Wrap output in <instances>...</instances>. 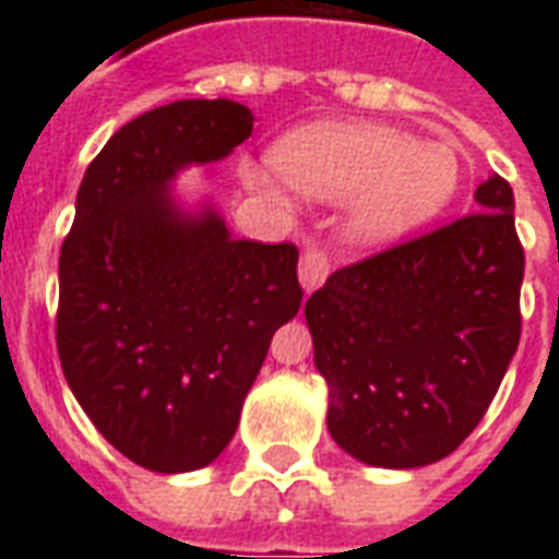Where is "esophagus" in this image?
<instances>
[{
	"label": "esophagus",
	"mask_w": 559,
	"mask_h": 559,
	"mask_svg": "<svg viewBox=\"0 0 559 559\" xmlns=\"http://www.w3.org/2000/svg\"><path fill=\"white\" fill-rule=\"evenodd\" d=\"M331 275V261H328V254L322 249H307L301 254V261H298V281H301V287L305 293H313L328 281Z\"/></svg>",
	"instance_id": "1"
}]
</instances>
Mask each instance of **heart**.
I'll return each mask as SVG.
<instances>
[{
  "label": "heart",
  "mask_w": 559,
  "mask_h": 559,
  "mask_svg": "<svg viewBox=\"0 0 559 559\" xmlns=\"http://www.w3.org/2000/svg\"><path fill=\"white\" fill-rule=\"evenodd\" d=\"M275 168L246 162L254 191L281 197L287 186L316 200H345V231L357 243H389L426 226L459 191L455 147L415 139L373 121H319L275 144Z\"/></svg>",
  "instance_id": "heart-1"
}]
</instances>
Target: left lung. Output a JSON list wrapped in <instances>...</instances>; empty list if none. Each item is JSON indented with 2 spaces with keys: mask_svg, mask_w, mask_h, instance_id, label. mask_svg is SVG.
<instances>
[{
  "mask_svg": "<svg viewBox=\"0 0 559 559\" xmlns=\"http://www.w3.org/2000/svg\"><path fill=\"white\" fill-rule=\"evenodd\" d=\"M476 202V214L336 270L307 298L328 429L362 464L447 459L516 354L525 252L513 191L493 174Z\"/></svg>",
  "mask_w": 559,
  "mask_h": 559,
  "instance_id": "1",
  "label": "left lung"
}]
</instances>
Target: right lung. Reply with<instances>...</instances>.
I'll return each mask as SVG.
<instances>
[{
	"label": "right lung",
	"instance_id": "obj_1",
	"mask_svg": "<svg viewBox=\"0 0 559 559\" xmlns=\"http://www.w3.org/2000/svg\"><path fill=\"white\" fill-rule=\"evenodd\" d=\"M237 100H174L118 130L83 174L60 249L57 354L74 400L153 473L209 467L235 438L272 333L301 307L298 249L237 240L174 179L252 135Z\"/></svg>",
	"mask_w": 559,
	"mask_h": 559
}]
</instances>
